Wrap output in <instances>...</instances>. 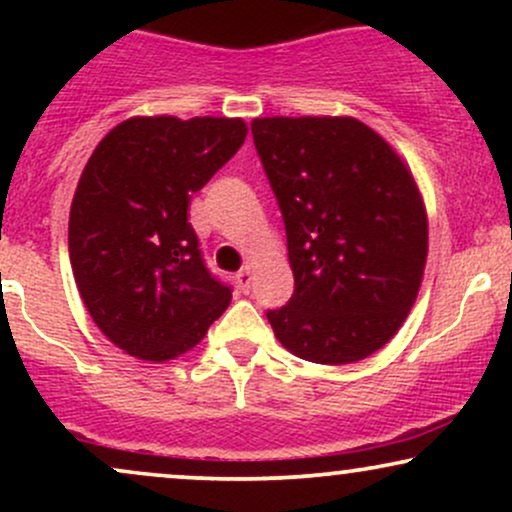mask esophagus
I'll use <instances>...</instances> for the list:
<instances>
[{
    "mask_svg": "<svg viewBox=\"0 0 512 512\" xmlns=\"http://www.w3.org/2000/svg\"><path fill=\"white\" fill-rule=\"evenodd\" d=\"M236 276H238L240 289L248 293V291H250V284H252V264H245V267L240 269V272H238Z\"/></svg>",
    "mask_w": 512,
    "mask_h": 512,
    "instance_id": "obj_1",
    "label": "esophagus"
}]
</instances>
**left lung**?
<instances>
[{"label": "left lung", "instance_id": "1", "mask_svg": "<svg viewBox=\"0 0 512 512\" xmlns=\"http://www.w3.org/2000/svg\"><path fill=\"white\" fill-rule=\"evenodd\" d=\"M250 127L296 281L289 303L267 310L276 339L327 366L375 354L407 320L426 267L414 175L354 117H257Z\"/></svg>", "mask_w": 512, "mask_h": 512}]
</instances>
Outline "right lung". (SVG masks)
I'll return each instance as SVG.
<instances>
[{
    "mask_svg": "<svg viewBox=\"0 0 512 512\" xmlns=\"http://www.w3.org/2000/svg\"><path fill=\"white\" fill-rule=\"evenodd\" d=\"M245 134L238 117H129L88 158L69 211V260L93 322L129 356L185 354L231 303L187 207Z\"/></svg>",
    "mask_w": 512,
    "mask_h": 512,
    "instance_id": "1",
    "label": "right lung"
}]
</instances>
